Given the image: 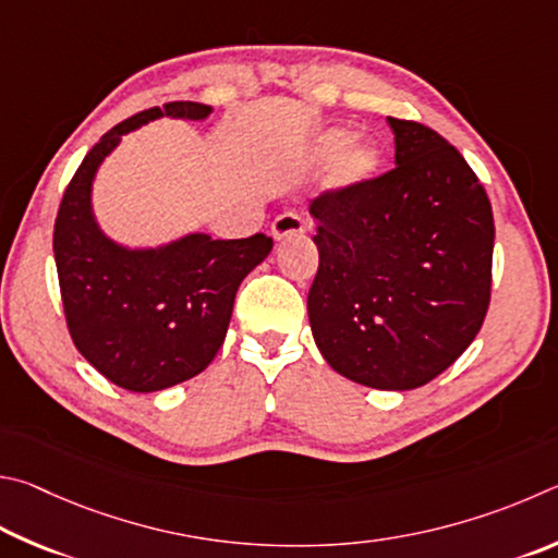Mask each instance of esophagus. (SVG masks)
Returning <instances> with one entry per match:
<instances>
[{
	"instance_id": "1",
	"label": "esophagus",
	"mask_w": 558,
	"mask_h": 558,
	"mask_svg": "<svg viewBox=\"0 0 558 558\" xmlns=\"http://www.w3.org/2000/svg\"><path fill=\"white\" fill-rule=\"evenodd\" d=\"M301 232H306V222H304V218H299L296 213H281L277 220L271 222V234H274V240H287V238H291V234H301Z\"/></svg>"
}]
</instances>
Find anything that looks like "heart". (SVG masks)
Returning a JSON list of instances; mask_svg holds the SVG:
<instances>
[{"instance_id":"heart-1","label":"heart","mask_w":558,"mask_h":558,"mask_svg":"<svg viewBox=\"0 0 558 558\" xmlns=\"http://www.w3.org/2000/svg\"><path fill=\"white\" fill-rule=\"evenodd\" d=\"M350 142H353V132L328 130L324 134H318L316 142L311 144L308 159L314 163L333 161L336 156H339L350 145ZM377 169H379V149H377V146L369 144V142L355 144L343 157L336 161L333 171H330V185H333V189H350V185H357V183L367 181L369 175H375Z\"/></svg>"}]
</instances>
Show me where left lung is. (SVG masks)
Masks as SVG:
<instances>
[{
    "label": "left lung",
    "instance_id": "obj_1",
    "mask_svg": "<svg viewBox=\"0 0 558 558\" xmlns=\"http://www.w3.org/2000/svg\"><path fill=\"white\" fill-rule=\"evenodd\" d=\"M387 122L395 169L311 201L318 271L308 320L336 373L404 392L451 367L481 330L495 222L453 144L426 124Z\"/></svg>",
    "mask_w": 558,
    "mask_h": 558
}]
</instances>
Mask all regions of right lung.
Listing matches in <instances>:
<instances>
[{
    "instance_id": "right-lung-1",
    "label": "right lung",
    "mask_w": 558,
    "mask_h": 558,
    "mask_svg": "<svg viewBox=\"0 0 558 558\" xmlns=\"http://www.w3.org/2000/svg\"><path fill=\"white\" fill-rule=\"evenodd\" d=\"M208 114L201 102H166L112 126L77 166L56 215L53 254L68 333L97 373L130 392H159L213 363L242 279L274 244L262 232L244 240L195 232L159 250H126L97 228L93 179L122 134L159 117Z\"/></svg>"
}]
</instances>
